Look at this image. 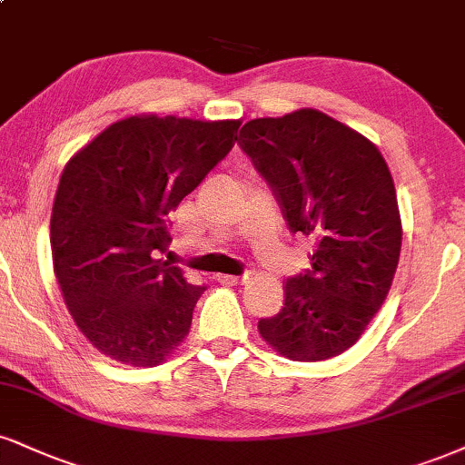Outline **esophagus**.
Listing matches in <instances>:
<instances>
[{
    "instance_id": "esophagus-1",
    "label": "esophagus",
    "mask_w": 465,
    "mask_h": 465,
    "mask_svg": "<svg viewBox=\"0 0 465 465\" xmlns=\"http://www.w3.org/2000/svg\"><path fill=\"white\" fill-rule=\"evenodd\" d=\"M249 279V275H218V282L225 283V286H240V283H244Z\"/></svg>"
}]
</instances>
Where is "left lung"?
<instances>
[{
	"instance_id": "8db88e82",
	"label": "left lung",
	"mask_w": 465,
	"mask_h": 465,
	"mask_svg": "<svg viewBox=\"0 0 465 465\" xmlns=\"http://www.w3.org/2000/svg\"><path fill=\"white\" fill-rule=\"evenodd\" d=\"M244 153L266 179L292 233L316 240L312 266L288 277L286 303L257 329L294 361L353 346L388 296L401 255L392 175L371 141L318 110L253 119Z\"/></svg>"
}]
</instances>
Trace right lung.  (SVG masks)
<instances>
[{"instance_id":"right-lung-1","label":"right lung","mask_w":465,"mask_h":465,"mask_svg":"<svg viewBox=\"0 0 465 465\" xmlns=\"http://www.w3.org/2000/svg\"><path fill=\"white\" fill-rule=\"evenodd\" d=\"M240 121L130 116L69 160L52 212L54 271L73 321L112 360L158 366L205 286L158 260L171 212L238 141Z\"/></svg>"}]
</instances>
